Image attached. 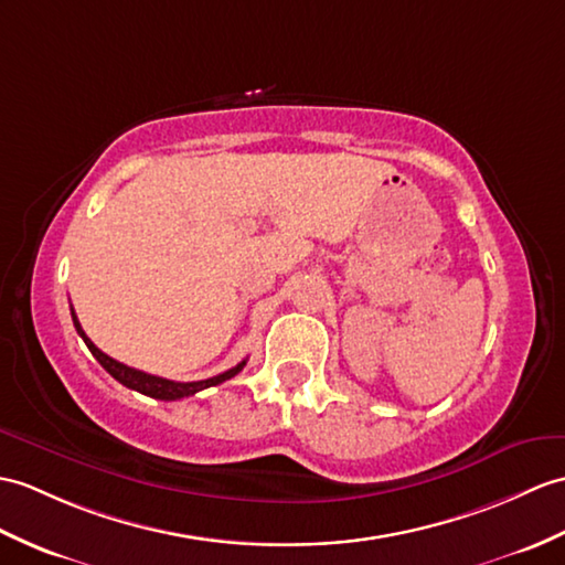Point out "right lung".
<instances>
[{"mask_svg":"<svg viewBox=\"0 0 565 565\" xmlns=\"http://www.w3.org/2000/svg\"><path fill=\"white\" fill-rule=\"evenodd\" d=\"M72 320H74V327H76L78 337H82L84 342H86L88 351L94 353L96 361L117 380V383H122L125 387L137 390V392H141V395L153 397V399L173 402V399H182V397L196 395V392H200V390H206V387H214V385L226 383V380H231L233 375H238V373L243 371V365L247 363V361H241L238 365H235V369H231V371H226V373H218V375H214V377L196 380V383H175V380H168V377H159V375L137 371V369H129V365L110 359L108 353H103V351L86 337V332L82 330V324H78V320H76L74 308H72Z\"/></svg>","mask_w":565,"mask_h":565,"instance_id":"1","label":"right lung"}]
</instances>
